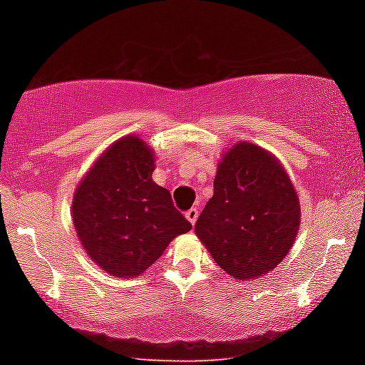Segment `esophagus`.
Returning a JSON list of instances; mask_svg holds the SVG:
<instances>
[{"label":"esophagus","instance_id":"esophagus-1","mask_svg":"<svg viewBox=\"0 0 365 365\" xmlns=\"http://www.w3.org/2000/svg\"><path fill=\"white\" fill-rule=\"evenodd\" d=\"M185 217H187V221L190 222L192 226H194L197 217H199V210H197V207H192L190 210H187V212H185Z\"/></svg>","mask_w":365,"mask_h":365}]
</instances>
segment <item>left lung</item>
<instances>
[{"mask_svg":"<svg viewBox=\"0 0 365 365\" xmlns=\"http://www.w3.org/2000/svg\"><path fill=\"white\" fill-rule=\"evenodd\" d=\"M299 226V197L282 163L257 144H232L195 222L214 262L238 280L270 274L291 252Z\"/></svg>","mask_w":365,"mask_h":365,"instance_id":"1","label":"left lung"}]
</instances>
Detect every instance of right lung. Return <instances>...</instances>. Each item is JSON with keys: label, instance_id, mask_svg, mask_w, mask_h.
<instances>
[{"label": "right lung", "instance_id": "add662e5", "mask_svg": "<svg viewBox=\"0 0 365 365\" xmlns=\"http://www.w3.org/2000/svg\"><path fill=\"white\" fill-rule=\"evenodd\" d=\"M155 151L139 135L113 140L78 183L73 225L83 250L108 275L144 274L171 240L192 230L170 192L153 182Z\"/></svg>", "mask_w": 365, "mask_h": 365}]
</instances>
